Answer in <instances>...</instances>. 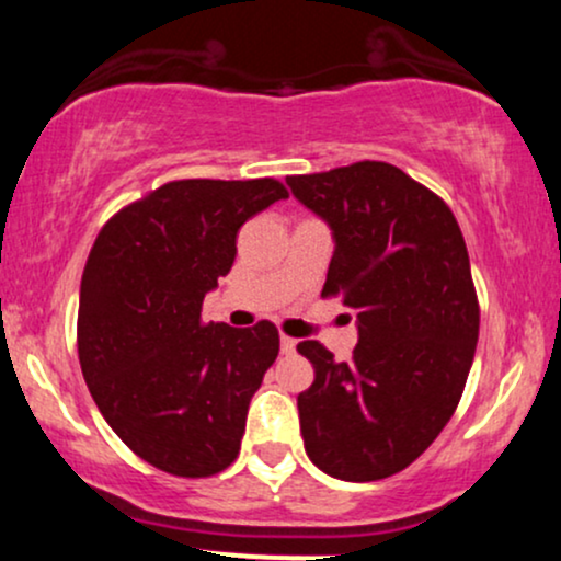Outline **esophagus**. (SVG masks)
<instances>
[{"instance_id": "1", "label": "esophagus", "mask_w": 561, "mask_h": 561, "mask_svg": "<svg viewBox=\"0 0 561 561\" xmlns=\"http://www.w3.org/2000/svg\"><path fill=\"white\" fill-rule=\"evenodd\" d=\"M279 347H282V353H285V356H289V353H295V347H298V340L287 337V334H282Z\"/></svg>"}]
</instances>
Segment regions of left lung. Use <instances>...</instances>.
Here are the masks:
<instances>
[{"label": "left lung", "mask_w": 561, "mask_h": 561, "mask_svg": "<svg viewBox=\"0 0 561 561\" xmlns=\"http://www.w3.org/2000/svg\"><path fill=\"white\" fill-rule=\"evenodd\" d=\"M287 186L330 227L321 295H340L358 327L351 362L317 340L298 345L317 375L298 396L306 454L330 478H390L440 435L472 366L480 308L465 237L440 197L390 163Z\"/></svg>", "instance_id": "obj_1"}]
</instances>
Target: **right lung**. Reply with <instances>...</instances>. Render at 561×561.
I'll return each instance as SVG.
<instances>
[{
    "label": "right lung",
    "mask_w": 561,
    "mask_h": 561,
    "mask_svg": "<svg viewBox=\"0 0 561 561\" xmlns=\"http://www.w3.org/2000/svg\"><path fill=\"white\" fill-rule=\"evenodd\" d=\"M285 197L274 179H184L96 234L81 276V371L113 433L163 472L208 478L240 454L279 332L203 324L199 308L229 274L242 224Z\"/></svg>",
    "instance_id": "obj_1"
}]
</instances>
